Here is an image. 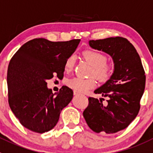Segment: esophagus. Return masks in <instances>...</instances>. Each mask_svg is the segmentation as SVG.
<instances>
[{"label":"esophagus","instance_id":"obj_1","mask_svg":"<svg viewBox=\"0 0 153 153\" xmlns=\"http://www.w3.org/2000/svg\"><path fill=\"white\" fill-rule=\"evenodd\" d=\"M79 94V93H78V91H74V95H78Z\"/></svg>","mask_w":153,"mask_h":153}]
</instances>
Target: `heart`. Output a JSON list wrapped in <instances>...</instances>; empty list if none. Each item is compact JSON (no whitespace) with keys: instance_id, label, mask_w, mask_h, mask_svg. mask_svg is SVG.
<instances>
[{"instance_id":"b5f03b06","label":"heart","mask_w":153,"mask_h":153,"mask_svg":"<svg viewBox=\"0 0 153 153\" xmlns=\"http://www.w3.org/2000/svg\"><path fill=\"white\" fill-rule=\"evenodd\" d=\"M82 55L92 66L91 75H94L100 82H105L109 79L112 75L113 68L111 65L107 62L105 55L95 50H86ZM75 61V56H71L67 59L65 63V71H69L73 68ZM65 84L68 88L73 89L75 91L84 93L94 88L96 82L93 78H82L74 77L67 79Z\"/></svg>"}]
</instances>
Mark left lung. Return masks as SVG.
Instances as JSON below:
<instances>
[{
  "instance_id": "left-lung-1",
  "label": "left lung",
  "mask_w": 153,
  "mask_h": 153,
  "mask_svg": "<svg viewBox=\"0 0 153 153\" xmlns=\"http://www.w3.org/2000/svg\"><path fill=\"white\" fill-rule=\"evenodd\" d=\"M91 48L112 57L114 71L105 84L94 91L107 97V103L88 97L83 116L95 133L111 134L126 129L137 116L146 85L145 71L134 46L123 37L90 40Z\"/></svg>"
}]
</instances>
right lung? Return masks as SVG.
<instances>
[{
	"label": "right lung",
	"mask_w": 153,
	"mask_h": 153,
	"mask_svg": "<svg viewBox=\"0 0 153 153\" xmlns=\"http://www.w3.org/2000/svg\"><path fill=\"white\" fill-rule=\"evenodd\" d=\"M80 39L51 42L43 38L28 41L17 50L7 69L8 102L20 123L28 130L42 133L58 123L60 113L73 97V91L62 86L53 94L46 80L63 78L65 63Z\"/></svg>",
	"instance_id": "1"
}]
</instances>
